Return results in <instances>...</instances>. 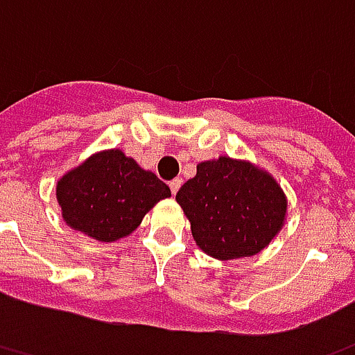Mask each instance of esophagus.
<instances>
[{"label":"esophagus","mask_w":355,"mask_h":355,"mask_svg":"<svg viewBox=\"0 0 355 355\" xmlns=\"http://www.w3.org/2000/svg\"><path fill=\"white\" fill-rule=\"evenodd\" d=\"M180 184H182V180H180V178H175V180H171L169 188H171V193H173V196L177 193L178 188H180Z\"/></svg>","instance_id":"esophagus-1"}]
</instances>
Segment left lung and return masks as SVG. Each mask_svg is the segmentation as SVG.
Wrapping results in <instances>:
<instances>
[{
	"instance_id": "obj_1",
	"label": "left lung",
	"mask_w": 355,
	"mask_h": 355,
	"mask_svg": "<svg viewBox=\"0 0 355 355\" xmlns=\"http://www.w3.org/2000/svg\"><path fill=\"white\" fill-rule=\"evenodd\" d=\"M177 203L196 244L222 261L259 254L282 230L288 211L284 190L269 171L230 156L201 162Z\"/></svg>"
}]
</instances>
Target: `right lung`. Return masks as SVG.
Wrapping results in <instances>:
<instances>
[{"instance_id":"add662e5","label":"right lung","mask_w":355,"mask_h":355,"mask_svg":"<svg viewBox=\"0 0 355 355\" xmlns=\"http://www.w3.org/2000/svg\"><path fill=\"white\" fill-rule=\"evenodd\" d=\"M169 186L120 148L101 150L58 180L56 199L71 230L112 243L137 230Z\"/></svg>"}]
</instances>
